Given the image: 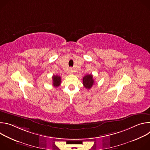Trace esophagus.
<instances>
[{
  "instance_id": "1",
  "label": "esophagus",
  "mask_w": 150,
  "mask_h": 150,
  "mask_svg": "<svg viewBox=\"0 0 150 150\" xmlns=\"http://www.w3.org/2000/svg\"><path fill=\"white\" fill-rule=\"evenodd\" d=\"M68 72H69V74H73V72H74V71H73L72 69H70L69 70Z\"/></svg>"
}]
</instances>
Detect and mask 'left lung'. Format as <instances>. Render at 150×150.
Returning a JSON list of instances; mask_svg holds the SVG:
<instances>
[{"label": "left lung", "instance_id": "8db88e82", "mask_svg": "<svg viewBox=\"0 0 150 150\" xmlns=\"http://www.w3.org/2000/svg\"><path fill=\"white\" fill-rule=\"evenodd\" d=\"M93 76L91 74L85 75L83 79V85L87 89H90L94 83V80L93 79Z\"/></svg>", "mask_w": 150, "mask_h": 150}]
</instances>
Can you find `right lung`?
Masks as SVG:
<instances>
[{"label": "right lung", "instance_id": "obj_1", "mask_svg": "<svg viewBox=\"0 0 150 150\" xmlns=\"http://www.w3.org/2000/svg\"><path fill=\"white\" fill-rule=\"evenodd\" d=\"M53 85L54 87H59L61 83V78L58 75H53Z\"/></svg>", "mask_w": 150, "mask_h": 150}]
</instances>
